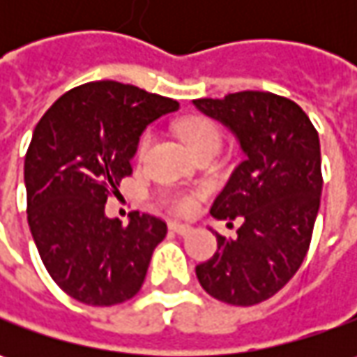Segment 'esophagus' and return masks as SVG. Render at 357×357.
I'll list each match as a JSON object with an SVG mask.
<instances>
[{
  "label": "esophagus",
  "mask_w": 357,
  "mask_h": 357,
  "mask_svg": "<svg viewBox=\"0 0 357 357\" xmlns=\"http://www.w3.org/2000/svg\"><path fill=\"white\" fill-rule=\"evenodd\" d=\"M169 228H171L172 232H176V234H186V232H190V227L185 225V222H171Z\"/></svg>",
  "instance_id": "1"
}]
</instances>
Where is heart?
I'll use <instances>...</instances> for the list:
<instances>
[{
	"label": "heart",
	"mask_w": 357,
	"mask_h": 357,
	"mask_svg": "<svg viewBox=\"0 0 357 357\" xmlns=\"http://www.w3.org/2000/svg\"><path fill=\"white\" fill-rule=\"evenodd\" d=\"M176 132L192 155H199L204 151H218L222 143L220 129L206 117H188L181 121L176 125ZM149 146H151V132H144L137 144V157H144ZM167 202L174 213L185 214L192 208V199L188 195H172Z\"/></svg>",
	"instance_id": "1"
}]
</instances>
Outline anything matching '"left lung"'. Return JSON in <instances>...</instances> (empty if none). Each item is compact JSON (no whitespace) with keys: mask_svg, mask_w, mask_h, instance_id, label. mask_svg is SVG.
I'll list each match as a JSON object with an SVG mask.
<instances>
[{"mask_svg":"<svg viewBox=\"0 0 357 357\" xmlns=\"http://www.w3.org/2000/svg\"><path fill=\"white\" fill-rule=\"evenodd\" d=\"M195 105L230 127L246 155L211 208L242 227L236 238L216 234L218 248L197 278L225 304L254 306L282 290L308 252L324 183L318 130L294 101L266 91Z\"/></svg>","mask_w":357,"mask_h":357,"instance_id":"8db88e82","label":"left lung"}]
</instances>
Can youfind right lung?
I'll use <instances>...</instances> for the list:
<instances>
[{"instance_id":"obj_1","label":"right lung","mask_w":357,"mask_h":357,"mask_svg":"<svg viewBox=\"0 0 357 357\" xmlns=\"http://www.w3.org/2000/svg\"><path fill=\"white\" fill-rule=\"evenodd\" d=\"M171 97L91 81L47 109L25 155L27 222L49 276L89 306L127 302L143 286L167 222L132 211L129 225L105 216L149 123L172 113Z\"/></svg>"}]
</instances>
